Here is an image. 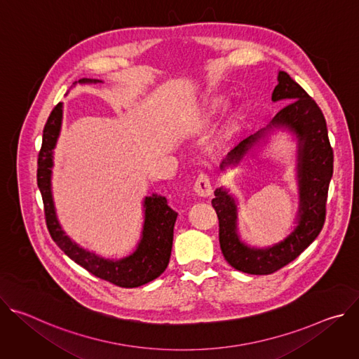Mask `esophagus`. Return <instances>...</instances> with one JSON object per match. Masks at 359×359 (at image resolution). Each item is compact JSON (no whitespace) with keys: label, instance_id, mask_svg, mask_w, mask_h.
<instances>
[{"label":"esophagus","instance_id":"1","mask_svg":"<svg viewBox=\"0 0 359 359\" xmlns=\"http://www.w3.org/2000/svg\"><path fill=\"white\" fill-rule=\"evenodd\" d=\"M194 191L201 197H209L213 193V186L208 173H200L194 182Z\"/></svg>","mask_w":359,"mask_h":359}]
</instances>
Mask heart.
<instances>
[{"label": "heart", "mask_w": 359, "mask_h": 359, "mask_svg": "<svg viewBox=\"0 0 359 359\" xmlns=\"http://www.w3.org/2000/svg\"><path fill=\"white\" fill-rule=\"evenodd\" d=\"M220 108H222V107H217V109H215V111H219V109H220Z\"/></svg>", "instance_id": "b5f03b06"}]
</instances>
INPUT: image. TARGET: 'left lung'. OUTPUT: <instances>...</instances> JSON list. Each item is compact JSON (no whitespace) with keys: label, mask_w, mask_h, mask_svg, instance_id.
<instances>
[{"label":"left lung","mask_w":359,"mask_h":359,"mask_svg":"<svg viewBox=\"0 0 359 359\" xmlns=\"http://www.w3.org/2000/svg\"><path fill=\"white\" fill-rule=\"evenodd\" d=\"M277 79L273 102L285 100L291 104L284 107L267 128L234 146L223 159L220 169L238 165L269 130L276 128L291 132L298 142L299 206L295 229L283 241L270 247H250L237 233V204L229 190L216 189V197L212 200L219 217V240L226 262L238 271L255 276L271 274L287 266L317 238L325 222L328 187L334 170V153L320 107L287 72L280 71Z\"/></svg>","instance_id":"left-lung-1"}]
</instances>
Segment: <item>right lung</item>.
I'll return each mask as SVG.
<instances>
[{"mask_svg":"<svg viewBox=\"0 0 359 359\" xmlns=\"http://www.w3.org/2000/svg\"><path fill=\"white\" fill-rule=\"evenodd\" d=\"M78 82L100 83L102 81L82 78ZM61 125L62 104L60 102L45 123L36 170V182L42 196L46 227L50 237L76 264L88 270L95 277L107 280L118 287L135 288L158 278L169 264L173 244V229L177 219V213L168 206L166 197L158 194L144 197V222L140 241L132 254L119 260L104 259L79 247L62 230L55 212L53 189H50L54 149L61 132Z\"/></svg>","mask_w":359,"mask_h":359,"instance_id":"obj_1","label":"right lung"}]
</instances>
